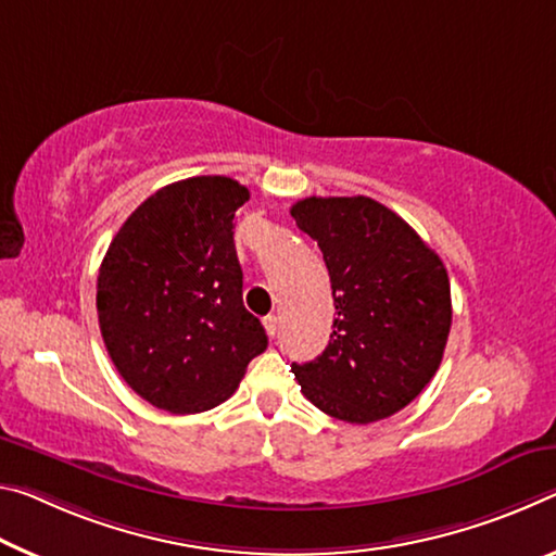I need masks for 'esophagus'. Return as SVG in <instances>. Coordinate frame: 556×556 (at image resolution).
<instances>
[{"instance_id":"esophagus-1","label":"esophagus","mask_w":556,"mask_h":556,"mask_svg":"<svg viewBox=\"0 0 556 556\" xmlns=\"http://www.w3.org/2000/svg\"><path fill=\"white\" fill-rule=\"evenodd\" d=\"M264 329H267L269 337H277V331H279V319H277L275 314L264 316Z\"/></svg>"}]
</instances>
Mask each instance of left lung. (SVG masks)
Wrapping results in <instances>:
<instances>
[{"mask_svg":"<svg viewBox=\"0 0 556 556\" xmlns=\"http://www.w3.org/2000/svg\"><path fill=\"white\" fill-rule=\"evenodd\" d=\"M296 227L319 244L333 294L329 346L292 364L302 393L326 416L389 418L435 376L451 333V281L418 232L371 198H304Z\"/></svg>","mask_w":556,"mask_h":556,"instance_id":"8db88e82","label":"left lung"}]
</instances>
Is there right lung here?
<instances>
[{
  "mask_svg": "<svg viewBox=\"0 0 556 556\" xmlns=\"http://www.w3.org/2000/svg\"><path fill=\"white\" fill-rule=\"evenodd\" d=\"M250 190L225 175L165 185L134 210L105 252L96 309L130 389L167 413L230 399L267 333L242 304L235 213Z\"/></svg>",
  "mask_w": 556,
  "mask_h": 556,
  "instance_id": "obj_1",
  "label": "right lung"
}]
</instances>
